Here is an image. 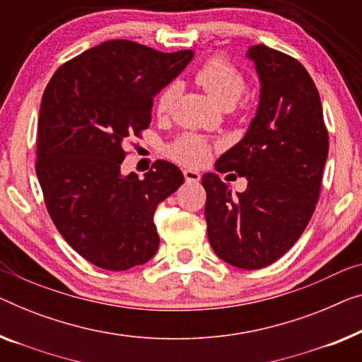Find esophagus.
I'll list each match as a JSON object with an SVG mask.
<instances>
[{
	"label": "esophagus",
	"mask_w": 362,
	"mask_h": 362,
	"mask_svg": "<svg viewBox=\"0 0 362 362\" xmlns=\"http://www.w3.org/2000/svg\"><path fill=\"white\" fill-rule=\"evenodd\" d=\"M183 177H185L187 182H199V179H202V175H199V172L197 170H192V169H185L183 170Z\"/></svg>",
	"instance_id": "34e87169"
}]
</instances>
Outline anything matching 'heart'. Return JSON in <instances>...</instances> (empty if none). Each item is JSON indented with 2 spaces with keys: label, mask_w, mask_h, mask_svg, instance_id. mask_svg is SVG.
I'll use <instances>...</instances> for the list:
<instances>
[{
  "label": "heart",
  "mask_w": 362,
  "mask_h": 362,
  "mask_svg": "<svg viewBox=\"0 0 362 362\" xmlns=\"http://www.w3.org/2000/svg\"><path fill=\"white\" fill-rule=\"evenodd\" d=\"M197 81L204 90L221 105L235 104L245 90V79L239 69L223 58H211L199 68ZM179 95V84L170 83L160 90L156 99V112L164 117L170 112L172 105ZM169 156L187 165H199L208 159L209 146L202 136L183 134L169 148Z\"/></svg>",
  "instance_id": "heart-1"
}]
</instances>
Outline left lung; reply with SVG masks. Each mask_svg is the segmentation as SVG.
<instances>
[{"label": "left lung", "mask_w": 362, "mask_h": 362, "mask_svg": "<svg viewBox=\"0 0 362 362\" xmlns=\"http://www.w3.org/2000/svg\"><path fill=\"white\" fill-rule=\"evenodd\" d=\"M260 99L244 138L216 160V170L247 179L242 193L203 175L208 239L221 260L242 269L272 265L293 247L319 199L328 133L314 81L302 64L267 45L247 50Z\"/></svg>", "instance_id": "obj_1"}]
</instances>
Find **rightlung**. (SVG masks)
Wrapping results in <instances>:
<instances>
[{"mask_svg":"<svg viewBox=\"0 0 362 362\" xmlns=\"http://www.w3.org/2000/svg\"><path fill=\"white\" fill-rule=\"evenodd\" d=\"M129 40L89 48L57 69L42 95L37 177L63 239L93 265L123 272L154 257V213L183 183L158 160L143 179L122 174L128 136L151 123L153 99L192 62Z\"/></svg>","mask_w":362,"mask_h":362,"instance_id":"right-lung-1","label":"right lung"}]
</instances>
